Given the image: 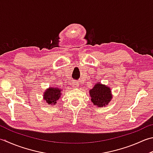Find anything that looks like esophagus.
<instances>
[{
	"label": "esophagus",
	"instance_id": "34e87169",
	"mask_svg": "<svg viewBox=\"0 0 153 153\" xmlns=\"http://www.w3.org/2000/svg\"><path fill=\"white\" fill-rule=\"evenodd\" d=\"M72 85H73V86L74 88H76V87H78V86H79V82L74 81V82H73V84H72Z\"/></svg>",
	"mask_w": 153,
	"mask_h": 153
}]
</instances>
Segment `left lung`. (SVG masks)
<instances>
[{"mask_svg": "<svg viewBox=\"0 0 153 153\" xmlns=\"http://www.w3.org/2000/svg\"><path fill=\"white\" fill-rule=\"evenodd\" d=\"M89 94L93 105L100 108L108 105L112 99L111 88L98 82L89 90Z\"/></svg>", "mask_w": 153, "mask_h": 153, "instance_id": "1", "label": "left lung"}]
</instances>
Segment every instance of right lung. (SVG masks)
Here are the masks:
<instances>
[{"mask_svg": "<svg viewBox=\"0 0 153 153\" xmlns=\"http://www.w3.org/2000/svg\"><path fill=\"white\" fill-rule=\"evenodd\" d=\"M62 90L57 87L49 86L43 93V100L47 102L48 105H55L56 101L61 97Z\"/></svg>", "mask_w": 153, "mask_h": 153, "instance_id": "right-lung-1", "label": "right lung"}]
</instances>
